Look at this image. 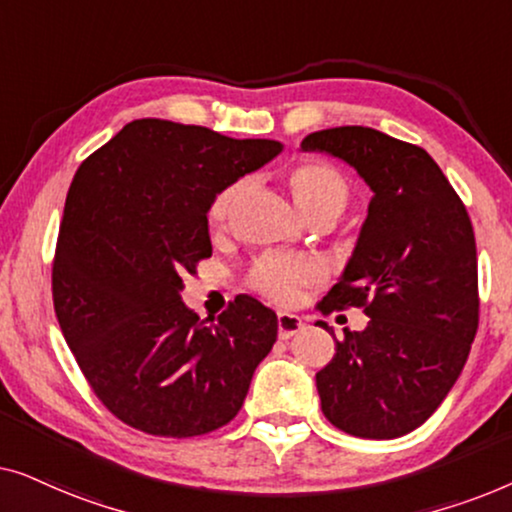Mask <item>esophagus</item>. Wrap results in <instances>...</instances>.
<instances>
[{
	"mask_svg": "<svg viewBox=\"0 0 512 512\" xmlns=\"http://www.w3.org/2000/svg\"><path fill=\"white\" fill-rule=\"evenodd\" d=\"M277 328H279V338L289 340L293 335L303 331V319L296 317V314L289 312H279L277 314Z\"/></svg>",
	"mask_w": 512,
	"mask_h": 512,
	"instance_id": "34e87169",
	"label": "esophagus"
}]
</instances>
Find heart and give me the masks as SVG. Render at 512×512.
<instances>
[{
	"instance_id": "b5f03b06",
	"label": "heart",
	"mask_w": 512,
	"mask_h": 512,
	"mask_svg": "<svg viewBox=\"0 0 512 512\" xmlns=\"http://www.w3.org/2000/svg\"><path fill=\"white\" fill-rule=\"evenodd\" d=\"M289 188L293 200L300 207L307 219L312 216H338L345 212L349 200H352V188L338 167L326 163L319 158H305L291 165L289 174ZM244 193L242 181H235L226 188H221L209 202L207 219L214 228H223L233 216L237 202H240ZM324 282V268L312 258H298L286 254H265L256 258L251 265L247 284L254 289L258 296L277 305H291L296 303L300 293L307 286Z\"/></svg>"
}]
</instances>
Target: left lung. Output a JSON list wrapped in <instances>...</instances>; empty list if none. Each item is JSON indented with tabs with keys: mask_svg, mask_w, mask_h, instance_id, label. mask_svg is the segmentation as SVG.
<instances>
[{
	"mask_svg": "<svg viewBox=\"0 0 512 512\" xmlns=\"http://www.w3.org/2000/svg\"><path fill=\"white\" fill-rule=\"evenodd\" d=\"M300 146L347 160L375 193L345 275L317 305L370 317L317 373L321 410L349 436H405L443 403L478 333L471 216L422 146L363 125L312 132Z\"/></svg>",
	"mask_w": 512,
	"mask_h": 512,
	"instance_id": "left-lung-1",
	"label": "left lung"
}]
</instances>
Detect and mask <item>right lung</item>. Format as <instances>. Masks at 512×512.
Listing matches in <instances>:
<instances>
[{"label":"right lung","mask_w":512,"mask_h":512,"mask_svg":"<svg viewBox=\"0 0 512 512\" xmlns=\"http://www.w3.org/2000/svg\"><path fill=\"white\" fill-rule=\"evenodd\" d=\"M279 151L139 118L76 170L53 256L55 317L93 394L132 429L195 438L240 412L277 314L237 296L200 319L181 303V277L212 256L214 195Z\"/></svg>","instance_id":"obj_1"}]
</instances>
